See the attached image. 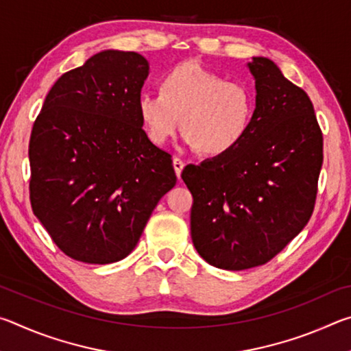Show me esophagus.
<instances>
[{
    "label": "esophagus",
    "instance_id": "34e87169",
    "mask_svg": "<svg viewBox=\"0 0 351 351\" xmlns=\"http://www.w3.org/2000/svg\"><path fill=\"white\" fill-rule=\"evenodd\" d=\"M173 167H175V173H176V176H178V178H181V171H182V169H184V162H182V159H180V158H173Z\"/></svg>",
    "mask_w": 351,
    "mask_h": 351
}]
</instances>
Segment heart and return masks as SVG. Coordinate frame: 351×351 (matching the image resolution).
Wrapping results in <instances>:
<instances>
[{
  "instance_id": "1",
  "label": "heart",
  "mask_w": 351,
  "mask_h": 351,
  "mask_svg": "<svg viewBox=\"0 0 351 351\" xmlns=\"http://www.w3.org/2000/svg\"><path fill=\"white\" fill-rule=\"evenodd\" d=\"M138 111L154 144H165L181 122L187 145L221 156L239 147L251 130L255 94L245 82L187 62L162 75L161 91L142 93Z\"/></svg>"
}]
</instances>
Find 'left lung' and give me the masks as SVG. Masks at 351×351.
I'll return each instance as SVG.
<instances>
[{"mask_svg": "<svg viewBox=\"0 0 351 351\" xmlns=\"http://www.w3.org/2000/svg\"><path fill=\"white\" fill-rule=\"evenodd\" d=\"M255 80L251 130L232 152L186 165L193 197L190 234L207 263L243 271L265 265L305 228L316 203L324 138L308 94L266 57Z\"/></svg>", "mask_w": 351, "mask_h": 351, "instance_id": "8db88e82", "label": "left lung"}]
</instances>
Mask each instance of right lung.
<instances>
[{"label":"right lung","mask_w":351,"mask_h":351,"mask_svg":"<svg viewBox=\"0 0 351 351\" xmlns=\"http://www.w3.org/2000/svg\"><path fill=\"white\" fill-rule=\"evenodd\" d=\"M148 69L138 52H97L54 83L34 122V215L83 263L125 258L176 184L170 153L148 139L139 117Z\"/></svg>","instance_id":"obj_1"}]
</instances>
